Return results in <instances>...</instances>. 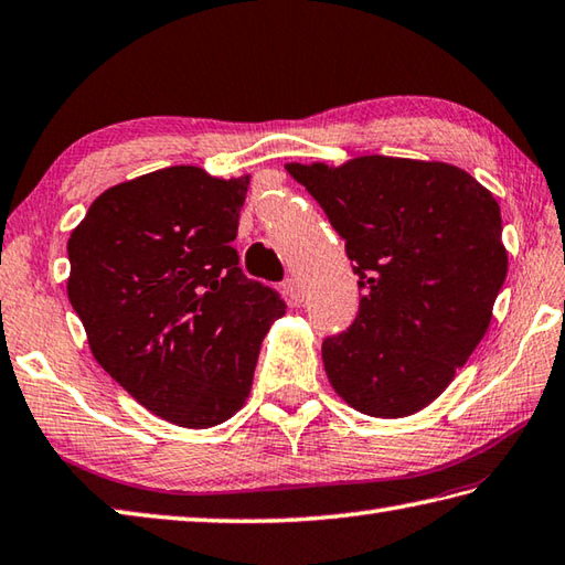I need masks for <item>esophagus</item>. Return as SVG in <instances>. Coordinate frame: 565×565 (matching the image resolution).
Wrapping results in <instances>:
<instances>
[{"instance_id": "obj_1", "label": "esophagus", "mask_w": 565, "mask_h": 565, "mask_svg": "<svg viewBox=\"0 0 565 565\" xmlns=\"http://www.w3.org/2000/svg\"><path fill=\"white\" fill-rule=\"evenodd\" d=\"M284 294H286V299H289L294 306L303 303V286H301L299 279H296V276H291V279L284 281Z\"/></svg>"}]
</instances>
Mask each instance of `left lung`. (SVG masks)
I'll return each mask as SVG.
<instances>
[{
	"mask_svg": "<svg viewBox=\"0 0 565 565\" xmlns=\"http://www.w3.org/2000/svg\"><path fill=\"white\" fill-rule=\"evenodd\" d=\"M286 170L345 239L361 279L355 321L321 348L328 381L371 417L427 407L484 338L507 279L494 194L447 162L363 156Z\"/></svg>",
	"mask_w": 565,
	"mask_h": 565,
	"instance_id": "left-lung-1",
	"label": "left lung"
}]
</instances>
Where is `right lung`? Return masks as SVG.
Instances as JSON below:
<instances>
[{
    "label": "right lung",
    "instance_id": "obj_1",
    "mask_svg": "<svg viewBox=\"0 0 565 565\" xmlns=\"http://www.w3.org/2000/svg\"><path fill=\"white\" fill-rule=\"evenodd\" d=\"M249 175L175 166L120 182L68 239V301L100 367L152 415L204 429L249 397L286 303L239 269Z\"/></svg>",
    "mask_w": 565,
    "mask_h": 565
}]
</instances>
